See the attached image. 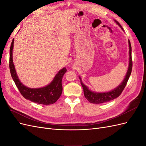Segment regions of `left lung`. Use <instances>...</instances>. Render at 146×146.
Instances as JSON below:
<instances>
[{
    "instance_id": "8db88e82",
    "label": "left lung",
    "mask_w": 146,
    "mask_h": 146,
    "mask_svg": "<svg viewBox=\"0 0 146 146\" xmlns=\"http://www.w3.org/2000/svg\"><path fill=\"white\" fill-rule=\"evenodd\" d=\"M115 22L117 24V25H119V27L123 30L121 24L116 21H115ZM129 57H130L129 68H128L127 74L124 79H123V82L121 83V85H119L114 90L111 91L106 92H92L88 89V88L86 86L84 85L83 82H82L81 78L79 77V78H80V80L81 85L83 89L84 95H85V98L89 101L90 103L98 104L107 102H109L110 100H112L114 99L117 98V97H119L121 94L122 92L123 91V90H124V88L127 83V82L129 80V78L130 76L131 69H132V65H133L132 64L133 63H132V59H131V44L129 39Z\"/></svg>"
}]
</instances>
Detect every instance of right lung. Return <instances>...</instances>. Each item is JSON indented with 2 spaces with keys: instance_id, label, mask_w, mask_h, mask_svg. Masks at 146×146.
<instances>
[{
  "instance_id": "1",
  "label": "right lung",
  "mask_w": 146,
  "mask_h": 146,
  "mask_svg": "<svg viewBox=\"0 0 146 146\" xmlns=\"http://www.w3.org/2000/svg\"><path fill=\"white\" fill-rule=\"evenodd\" d=\"M13 44H14V38L11 42L10 50V70L13 80L15 82L21 94L25 99L39 104L50 105L56 102L62 93L63 86L61 81H62L64 74L67 71L66 68L61 69L56 74L52 82L45 87L30 88L25 86L20 82L17 76L14 64H13Z\"/></svg>"
}]
</instances>
